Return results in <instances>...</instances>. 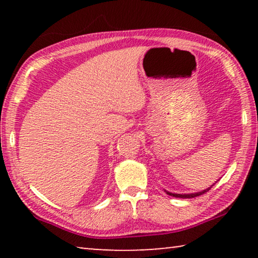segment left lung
Listing matches in <instances>:
<instances>
[{
  "label": "left lung",
  "mask_w": 258,
  "mask_h": 258,
  "mask_svg": "<svg viewBox=\"0 0 258 258\" xmlns=\"http://www.w3.org/2000/svg\"><path fill=\"white\" fill-rule=\"evenodd\" d=\"M214 185V184H213ZM212 185V186H213ZM212 186L211 187H208V189H206V190H204V191H200V192H196V194H184V195H180V194H172V192H168V191H166V194L167 195H169V196H172V197H175V198H195V197H197V196H200V195H204V194H206L207 191H209L212 189Z\"/></svg>",
  "instance_id": "8db88e82"
}]
</instances>
